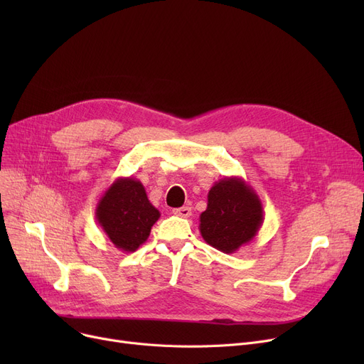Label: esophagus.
<instances>
[{"mask_svg": "<svg viewBox=\"0 0 364 364\" xmlns=\"http://www.w3.org/2000/svg\"><path fill=\"white\" fill-rule=\"evenodd\" d=\"M174 213L176 215H178V217H183V218H188L190 215H192V208L190 206H181V208H177V209H174Z\"/></svg>", "mask_w": 364, "mask_h": 364, "instance_id": "34e87169", "label": "esophagus"}]
</instances>
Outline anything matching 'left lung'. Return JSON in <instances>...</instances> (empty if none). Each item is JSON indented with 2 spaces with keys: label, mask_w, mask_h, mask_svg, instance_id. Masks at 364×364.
<instances>
[{
  "label": "left lung",
  "mask_w": 364,
  "mask_h": 364,
  "mask_svg": "<svg viewBox=\"0 0 364 364\" xmlns=\"http://www.w3.org/2000/svg\"><path fill=\"white\" fill-rule=\"evenodd\" d=\"M199 221L208 245L224 254H235L259 232L264 209L255 190L243 178L224 177L209 190L208 206Z\"/></svg>",
  "instance_id": "8db88e82"
}]
</instances>
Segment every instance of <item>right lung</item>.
I'll list each match as a JSON object with an SVG mask.
<instances>
[{
    "instance_id": "add662e5",
    "label": "right lung",
    "mask_w": 364,
    "mask_h": 364,
    "mask_svg": "<svg viewBox=\"0 0 364 364\" xmlns=\"http://www.w3.org/2000/svg\"><path fill=\"white\" fill-rule=\"evenodd\" d=\"M161 217L146 195L140 180H114L95 208V220L107 239L122 252H134L147 240L150 228Z\"/></svg>"
}]
</instances>
